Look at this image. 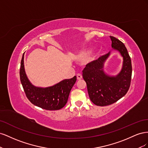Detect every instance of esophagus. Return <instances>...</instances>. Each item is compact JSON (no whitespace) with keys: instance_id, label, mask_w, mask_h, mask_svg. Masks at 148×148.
Listing matches in <instances>:
<instances>
[{"instance_id":"esophagus-1","label":"esophagus","mask_w":148,"mask_h":148,"mask_svg":"<svg viewBox=\"0 0 148 148\" xmlns=\"http://www.w3.org/2000/svg\"><path fill=\"white\" fill-rule=\"evenodd\" d=\"M77 79L80 80V79H81L82 78V75L81 74L78 73V74H77Z\"/></svg>"}]
</instances>
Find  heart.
Wrapping results in <instances>:
<instances>
[{"label": "heart", "mask_w": 148, "mask_h": 148, "mask_svg": "<svg viewBox=\"0 0 148 148\" xmlns=\"http://www.w3.org/2000/svg\"><path fill=\"white\" fill-rule=\"evenodd\" d=\"M91 52V51L90 50H86V51H84L83 52H82L81 53L79 54V57L81 58H84V57H87L89 56Z\"/></svg>", "instance_id": "heart-1"}]
</instances>
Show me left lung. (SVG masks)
Segmentation results:
<instances>
[{
  "label": "left lung",
  "mask_w": 148,
  "mask_h": 148,
  "mask_svg": "<svg viewBox=\"0 0 148 148\" xmlns=\"http://www.w3.org/2000/svg\"><path fill=\"white\" fill-rule=\"evenodd\" d=\"M112 47L120 52L123 58V67L115 77L105 74L104 64L110 52L88 64L83 70V78L86 83L89 97L96 106H106L123 97L130 86L132 66L126 47L120 40L110 36Z\"/></svg>",
  "instance_id": "left-lung-1"
}]
</instances>
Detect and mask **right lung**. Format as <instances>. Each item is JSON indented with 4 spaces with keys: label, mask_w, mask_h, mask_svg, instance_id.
<instances>
[{
    "label": "right lung",
    "mask_w": 148,
    "mask_h": 148,
    "mask_svg": "<svg viewBox=\"0 0 148 148\" xmlns=\"http://www.w3.org/2000/svg\"><path fill=\"white\" fill-rule=\"evenodd\" d=\"M24 53L22 57L20 77L26 96L33 104L47 110H59L65 106L70 92L77 81V77L66 79L46 88L35 87L26 77L24 68Z\"/></svg>",
    "instance_id": "add662e5"
}]
</instances>
